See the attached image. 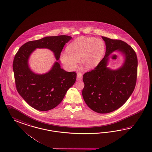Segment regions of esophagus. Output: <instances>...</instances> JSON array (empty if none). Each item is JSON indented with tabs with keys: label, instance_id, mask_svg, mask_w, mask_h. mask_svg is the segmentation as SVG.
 Here are the masks:
<instances>
[{
	"label": "esophagus",
	"instance_id": "obj_1",
	"mask_svg": "<svg viewBox=\"0 0 152 152\" xmlns=\"http://www.w3.org/2000/svg\"><path fill=\"white\" fill-rule=\"evenodd\" d=\"M82 78H83V77H82V73H80V72L78 73H77V80H79V81H80V80H82Z\"/></svg>",
	"mask_w": 152,
	"mask_h": 152
}]
</instances>
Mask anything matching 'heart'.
<instances>
[{"instance_id":"obj_1","label":"heart","mask_w":152,"mask_h":152,"mask_svg":"<svg viewBox=\"0 0 152 152\" xmlns=\"http://www.w3.org/2000/svg\"><path fill=\"white\" fill-rule=\"evenodd\" d=\"M66 51L60 56L64 65L70 69H74L81 59L82 68L88 70L97 66L103 58L105 44L102 39L79 37L68 45Z\"/></svg>"}]
</instances>
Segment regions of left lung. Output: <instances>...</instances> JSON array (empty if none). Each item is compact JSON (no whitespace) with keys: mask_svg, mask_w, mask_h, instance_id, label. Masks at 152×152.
I'll return each instance as SVG.
<instances>
[{"mask_svg":"<svg viewBox=\"0 0 152 152\" xmlns=\"http://www.w3.org/2000/svg\"><path fill=\"white\" fill-rule=\"evenodd\" d=\"M105 56L94 69L84 74L82 95L89 107L96 113H111L121 107L132 95L137 83V58L135 51L125 42L102 37ZM119 50L126 56L123 66L116 71L107 68L108 56Z\"/></svg>","mask_w":152,"mask_h":152,"instance_id":"1","label":"left lung"}]
</instances>
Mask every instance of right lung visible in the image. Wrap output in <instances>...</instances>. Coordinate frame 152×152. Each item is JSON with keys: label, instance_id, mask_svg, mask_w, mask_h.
<instances>
[{"label": "right lung", "instance_id": "obj_1", "mask_svg": "<svg viewBox=\"0 0 152 152\" xmlns=\"http://www.w3.org/2000/svg\"><path fill=\"white\" fill-rule=\"evenodd\" d=\"M71 39V36L61 35L30 41L23 45L15 55L13 69L16 89L25 101L36 110L45 111L56 107L75 83L77 73L65 71L56 61L48 73L34 74L28 65L29 55L36 48H47L54 52L59 60L64 45Z\"/></svg>", "mask_w": 152, "mask_h": 152}]
</instances>
